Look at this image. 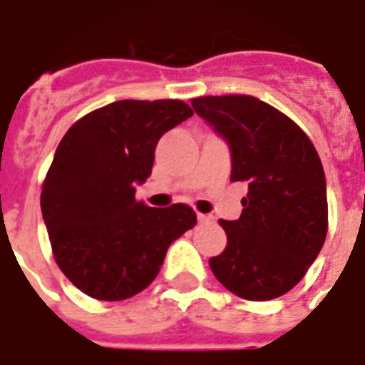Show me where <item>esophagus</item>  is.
<instances>
[{
    "mask_svg": "<svg viewBox=\"0 0 365 365\" xmlns=\"http://www.w3.org/2000/svg\"><path fill=\"white\" fill-rule=\"evenodd\" d=\"M197 219H199V222H215V219L211 217V215H201V213H199Z\"/></svg>",
    "mask_w": 365,
    "mask_h": 365,
    "instance_id": "obj_1",
    "label": "esophagus"
}]
</instances>
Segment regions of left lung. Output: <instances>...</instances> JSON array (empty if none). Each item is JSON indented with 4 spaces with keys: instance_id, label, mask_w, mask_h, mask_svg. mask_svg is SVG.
<instances>
[{
    "instance_id": "left-lung-1",
    "label": "left lung",
    "mask_w": 365,
    "mask_h": 365,
    "mask_svg": "<svg viewBox=\"0 0 365 365\" xmlns=\"http://www.w3.org/2000/svg\"><path fill=\"white\" fill-rule=\"evenodd\" d=\"M191 105L229 144L230 182L248 183L240 219L219 221L229 242L209 266L238 297H279L303 279L327 238L321 158L289 117L256 97L209 96Z\"/></svg>"
}]
</instances>
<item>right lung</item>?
Here are the masks:
<instances>
[{
    "label": "right lung",
    "mask_w": 365,
    "mask_h": 365,
    "mask_svg": "<svg viewBox=\"0 0 365 365\" xmlns=\"http://www.w3.org/2000/svg\"><path fill=\"white\" fill-rule=\"evenodd\" d=\"M193 111L178 99H123L91 111L60 140L41 195L54 260L76 287L123 301L158 275L170 245L195 227L187 205L136 201L164 133Z\"/></svg>",
    "instance_id": "obj_1"
}]
</instances>
